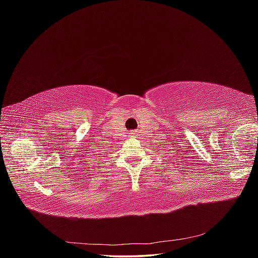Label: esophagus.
I'll return each instance as SVG.
<instances>
[{
    "mask_svg": "<svg viewBox=\"0 0 258 258\" xmlns=\"http://www.w3.org/2000/svg\"><path fill=\"white\" fill-rule=\"evenodd\" d=\"M131 135H135V134H134V132H132V134H131Z\"/></svg>",
    "mask_w": 258,
    "mask_h": 258,
    "instance_id": "34e87169",
    "label": "esophagus"
}]
</instances>
